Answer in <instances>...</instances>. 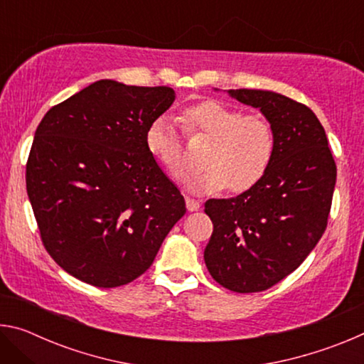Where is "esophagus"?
Here are the masks:
<instances>
[{
	"mask_svg": "<svg viewBox=\"0 0 364 364\" xmlns=\"http://www.w3.org/2000/svg\"><path fill=\"white\" fill-rule=\"evenodd\" d=\"M186 208L189 212H196L200 208V202L193 199V197H186Z\"/></svg>",
	"mask_w": 364,
	"mask_h": 364,
	"instance_id": "obj_1",
	"label": "esophagus"
}]
</instances>
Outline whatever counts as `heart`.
Masks as SVG:
<instances>
[{"label":"heart","mask_w":364,"mask_h":364,"mask_svg":"<svg viewBox=\"0 0 364 364\" xmlns=\"http://www.w3.org/2000/svg\"><path fill=\"white\" fill-rule=\"evenodd\" d=\"M180 122L191 138L210 139L204 152V170L183 178L194 193H217L230 186L244 193L267 175L274 156V132L260 112L242 114L220 101H202L184 107ZM146 147L171 178L184 170V146L175 122L157 117L146 132Z\"/></svg>","instance_id":"obj_1"}]
</instances>
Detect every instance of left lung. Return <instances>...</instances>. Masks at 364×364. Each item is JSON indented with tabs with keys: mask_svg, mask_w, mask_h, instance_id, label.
Instances as JSON below:
<instances>
[{
	"mask_svg": "<svg viewBox=\"0 0 364 364\" xmlns=\"http://www.w3.org/2000/svg\"><path fill=\"white\" fill-rule=\"evenodd\" d=\"M258 107L274 132V156L254 188L208 199L213 223L204 260L212 278L239 294L278 284L300 267L328 226L337 168L328 138L310 107L263 90H228Z\"/></svg>",
	"mask_w": 364,
	"mask_h": 364,
	"instance_id": "1",
	"label": "left lung"
}]
</instances>
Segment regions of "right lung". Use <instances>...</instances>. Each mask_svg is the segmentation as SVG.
<instances>
[{
  "mask_svg": "<svg viewBox=\"0 0 364 364\" xmlns=\"http://www.w3.org/2000/svg\"><path fill=\"white\" fill-rule=\"evenodd\" d=\"M175 101L168 86L91 83L51 107L35 132L27 194L48 254L96 287H119L151 267L186 213L180 191L146 147Z\"/></svg>",
  "mask_w": 364,
  "mask_h": 364,
  "instance_id": "obj_1",
  "label": "right lung"
}]
</instances>
